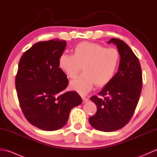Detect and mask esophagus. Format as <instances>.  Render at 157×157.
Listing matches in <instances>:
<instances>
[{
  "label": "esophagus",
  "instance_id": "34e87169",
  "mask_svg": "<svg viewBox=\"0 0 157 157\" xmlns=\"http://www.w3.org/2000/svg\"><path fill=\"white\" fill-rule=\"evenodd\" d=\"M82 100H83V102H84V103L88 101V98L85 97V96H82Z\"/></svg>",
  "mask_w": 157,
  "mask_h": 157
}]
</instances>
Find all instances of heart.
I'll return each instance as SVG.
<instances>
[{"label": "heart", "instance_id": "heart-1", "mask_svg": "<svg viewBox=\"0 0 157 157\" xmlns=\"http://www.w3.org/2000/svg\"><path fill=\"white\" fill-rule=\"evenodd\" d=\"M120 63V54L115 48H105L96 43L83 42L75 46L73 55L63 53L59 67L70 79L78 75L83 66L84 73L72 81L71 88L86 94L94 87L109 84L114 78Z\"/></svg>", "mask_w": 157, "mask_h": 157}]
</instances>
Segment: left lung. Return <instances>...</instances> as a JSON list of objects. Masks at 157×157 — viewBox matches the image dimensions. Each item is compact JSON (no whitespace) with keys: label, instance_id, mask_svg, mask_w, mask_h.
I'll return each instance as SVG.
<instances>
[{"label":"left lung","instance_id":"1","mask_svg":"<svg viewBox=\"0 0 157 157\" xmlns=\"http://www.w3.org/2000/svg\"><path fill=\"white\" fill-rule=\"evenodd\" d=\"M117 46L120 54L118 71L98 93L102 98H90L97 111L89 118L90 125L99 131L118 130L128 123L134 114L141 94L142 73L139 60L125 42L112 38L108 44Z\"/></svg>","mask_w":157,"mask_h":157}]
</instances>
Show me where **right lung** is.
Segmentation results:
<instances>
[{
  "label": "right lung",
  "instance_id": "right-lung-1",
  "mask_svg": "<svg viewBox=\"0 0 157 157\" xmlns=\"http://www.w3.org/2000/svg\"><path fill=\"white\" fill-rule=\"evenodd\" d=\"M66 44L58 38L37 42L19 62L15 87L20 106L32 125L45 131L63 128L71 110L82 102L76 92L64 91L68 79L59 58Z\"/></svg>",
  "mask_w": 157,
  "mask_h": 157
}]
</instances>
